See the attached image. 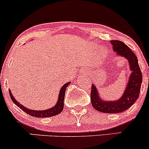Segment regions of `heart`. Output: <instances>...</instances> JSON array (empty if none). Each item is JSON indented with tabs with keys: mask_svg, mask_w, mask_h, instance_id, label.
Listing matches in <instances>:
<instances>
[{
	"mask_svg": "<svg viewBox=\"0 0 149 149\" xmlns=\"http://www.w3.org/2000/svg\"><path fill=\"white\" fill-rule=\"evenodd\" d=\"M104 57V54L103 52L98 53V54L96 55V57H95V61H96L97 62H100V61L103 59Z\"/></svg>",
	"mask_w": 149,
	"mask_h": 149,
	"instance_id": "obj_1",
	"label": "heart"
}]
</instances>
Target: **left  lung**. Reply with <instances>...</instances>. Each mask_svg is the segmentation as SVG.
<instances>
[{
	"instance_id": "obj_1",
	"label": "left lung",
	"mask_w": 149,
	"mask_h": 149,
	"mask_svg": "<svg viewBox=\"0 0 149 149\" xmlns=\"http://www.w3.org/2000/svg\"><path fill=\"white\" fill-rule=\"evenodd\" d=\"M111 42L113 51L117 53V55L126 58L130 64L132 73L130 76L127 87L122 97L113 102L102 100L98 90H97L95 85L92 84L90 98L92 107L95 110L107 113H117L127 110L138 99L142 83V73L138 64L137 57L127 45L120 40H113Z\"/></svg>"
}]
</instances>
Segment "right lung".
Wrapping results in <instances>:
<instances>
[{"label": "right lung", "mask_w": 149, "mask_h": 149, "mask_svg": "<svg viewBox=\"0 0 149 149\" xmlns=\"http://www.w3.org/2000/svg\"><path fill=\"white\" fill-rule=\"evenodd\" d=\"M70 82L65 83V84L61 87L60 92H59V98H58V101L57 104H55L54 107L51 108V109H47V110L44 111H34V110H31L29 109L28 108L24 107L23 105L19 104V102H18L14 97L12 95L11 92L10 90V95L11 97V100H13V102L18 107H19L22 111L26 113L29 114L30 116H34V117L37 118H46V117H51V116H54L56 115H58L62 111L63 108H64V96H65V92H66V89L67 88V86L70 84Z\"/></svg>", "instance_id": "right-lung-1"}]
</instances>
